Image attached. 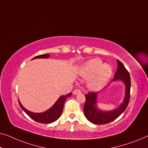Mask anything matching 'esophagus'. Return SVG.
Masks as SVG:
<instances>
[{"label": "esophagus", "instance_id": "esophagus-1", "mask_svg": "<svg viewBox=\"0 0 148 148\" xmlns=\"http://www.w3.org/2000/svg\"><path fill=\"white\" fill-rule=\"evenodd\" d=\"M80 93H81V91L80 90H79V89H75V90L73 91V94L74 95L80 94Z\"/></svg>", "mask_w": 148, "mask_h": 148}]
</instances>
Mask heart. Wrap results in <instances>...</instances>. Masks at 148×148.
Segmentation results:
<instances>
[{
	"instance_id": "b5f03b06",
	"label": "heart",
	"mask_w": 148,
	"mask_h": 148,
	"mask_svg": "<svg viewBox=\"0 0 148 148\" xmlns=\"http://www.w3.org/2000/svg\"><path fill=\"white\" fill-rule=\"evenodd\" d=\"M80 74L83 78H90L88 87L91 90H98L105 85L112 74V68L108 64H103L98 58L87 61L82 66Z\"/></svg>"
}]
</instances>
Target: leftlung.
<instances>
[{
    "label": "left lung",
    "mask_w": 148,
    "mask_h": 148,
    "mask_svg": "<svg viewBox=\"0 0 148 148\" xmlns=\"http://www.w3.org/2000/svg\"><path fill=\"white\" fill-rule=\"evenodd\" d=\"M121 80L125 85V97L121 105L117 109L110 111H103L97 109V98L98 92H91L85 95L86 102L84 106V113L87 119L96 125H103L115 120L122 113H123L130 102L131 78L127 70L122 62L117 60V70L113 80Z\"/></svg>",
    "instance_id": "left-lung-1"
}]
</instances>
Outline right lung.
Returning a JSON list of instances; mask_svg holds the SVG:
<instances>
[{"instance_id":"right-lung-1","label":"right lung","mask_w":148,"mask_h":148,"mask_svg":"<svg viewBox=\"0 0 148 148\" xmlns=\"http://www.w3.org/2000/svg\"><path fill=\"white\" fill-rule=\"evenodd\" d=\"M49 56H50L49 54L39 55L35 56V57L33 58L32 60L35 59V58H49ZM71 95L72 92H70L69 94L66 95L61 96L50 109H48L46 111L43 112V113H35L28 111V110H27L25 108L23 107V105H21V103H20L19 101H18V103H19L21 108L25 112L26 114H27L32 119L35 121L41 123H51L54 122L55 121L59 119L62 113V111H63L64 105L66 100Z\"/></svg>"}]
</instances>
